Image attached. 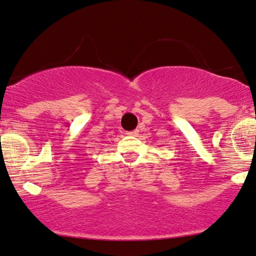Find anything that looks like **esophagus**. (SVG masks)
Returning <instances> with one entry per match:
<instances>
[{"label":"esophagus","mask_w":256,"mask_h":256,"mask_svg":"<svg viewBox=\"0 0 256 256\" xmlns=\"http://www.w3.org/2000/svg\"><path fill=\"white\" fill-rule=\"evenodd\" d=\"M128 136H132V137H137V136H138L139 134H138V131H137V130H134V131L128 132Z\"/></svg>","instance_id":"1"}]
</instances>
